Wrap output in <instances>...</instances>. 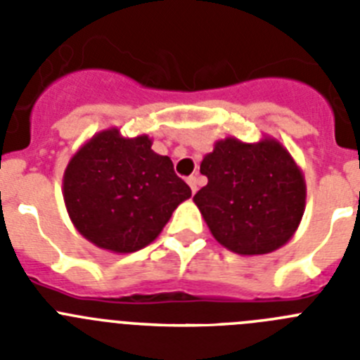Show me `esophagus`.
<instances>
[{"instance_id": "esophagus-1", "label": "esophagus", "mask_w": 360, "mask_h": 360, "mask_svg": "<svg viewBox=\"0 0 360 360\" xmlns=\"http://www.w3.org/2000/svg\"><path fill=\"white\" fill-rule=\"evenodd\" d=\"M187 184H189V187L193 193H196V191H198V178H196L195 174H191V176L187 178Z\"/></svg>"}]
</instances>
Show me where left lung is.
<instances>
[{
    "instance_id": "left-lung-1",
    "label": "left lung",
    "mask_w": 360,
    "mask_h": 360,
    "mask_svg": "<svg viewBox=\"0 0 360 360\" xmlns=\"http://www.w3.org/2000/svg\"><path fill=\"white\" fill-rule=\"evenodd\" d=\"M207 186L195 195L212 236L243 256L269 254L294 236L307 186L290 153L274 139L247 144L225 139L205 155Z\"/></svg>"
}]
</instances>
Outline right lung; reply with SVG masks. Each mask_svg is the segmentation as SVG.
<instances>
[{"label": "right lung", "instance_id": "right-lung-1", "mask_svg": "<svg viewBox=\"0 0 360 360\" xmlns=\"http://www.w3.org/2000/svg\"><path fill=\"white\" fill-rule=\"evenodd\" d=\"M148 135L124 139L117 128L86 142L63 178L66 211L94 245L128 254L144 249L191 196L169 157L151 149Z\"/></svg>", "mask_w": 360, "mask_h": 360}]
</instances>
